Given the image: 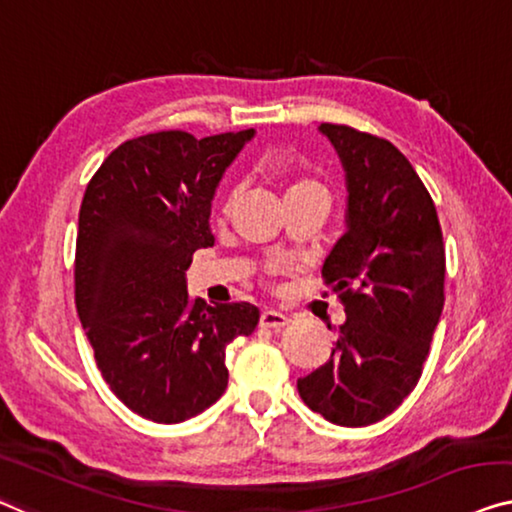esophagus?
I'll return each instance as SVG.
<instances>
[{"instance_id":"34e87169","label":"esophagus","mask_w":512,"mask_h":512,"mask_svg":"<svg viewBox=\"0 0 512 512\" xmlns=\"http://www.w3.org/2000/svg\"><path fill=\"white\" fill-rule=\"evenodd\" d=\"M259 324L264 326V329H285V326L289 324V317L282 315V312H276V310H264L262 317H259Z\"/></svg>"}]
</instances>
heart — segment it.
I'll return each mask as SVG.
<instances>
[{"mask_svg": "<svg viewBox=\"0 0 512 512\" xmlns=\"http://www.w3.org/2000/svg\"><path fill=\"white\" fill-rule=\"evenodd\" d=\"M315 188L324 190V183L319 181V179H315V177H308V174H303V177H296L292 183H289L287 195L301 193V190H315ZM234 204H236V188L232 186V188L225 190L223 200H220V209H218L220 216H230L232 209H234Z\"/></svg>", "mask_w": 512, "mask_h": 512, "instance_id": "b5f03b06", "label": "heart"}]
</instances>
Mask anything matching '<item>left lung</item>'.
<instances>
[{
    "mask_svg": "<svg viewBox=\"0 0 512 512\" xmlns=\"http://www.w3.org/2000/svg\"><path fill=\"white\" fill-rule=\"evenodd\" d=\"M347 172V232L322 266L345 305L331 358L296 381L301 400L342 427L393 414L421 379L444 310L446 250L425 183L393 142L319 126Z\"/></svg>",
    "mask_w": 512,
    "mask_h": 512,
    "instance_id": "obj_1",
    "label": "left lung"
}]
</instances>
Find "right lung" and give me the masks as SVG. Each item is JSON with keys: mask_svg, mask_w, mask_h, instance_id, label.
<instances>
[{"mask_svg": "<svg viewBox=\"0 0 512 512\" xmlns=\"http://www.w3.org/2000/svg\"><path fill=\"white\" fill-rule=\"evenodd\" d=\"M253 128L197 140L158 131L119 144L87 183L75 308L110 391L154 423H181L227 388L225 347L250 335V303L190 299L186 271L213 246L211 200Z\"/></svg>", "mask_w": 512, "mask_h": 512, "instance_id": "right-lung-1", "label": "right lung"}]
</instances>
